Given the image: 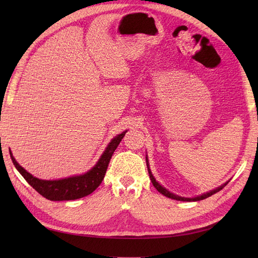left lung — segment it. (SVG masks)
Instances as JSON below:
<instances>
[{
    "label": "left lung",
    "mask_w": 258,
    "mask_h": 258,
    "mask_svg": "<svg viewBox=\"0 0 258 258\" xmlns=\"http://www.w3.org/2000/svg\"><path fill=\"white\" fill-rule=\"evenodd\" d=\"M146 165H147V170H148V174H150V178H151V181H152V183H153V185H154V187L156 189H157L160 194H162L163 196H166V197H168V198H171V199H175V200H179V201H199V200H202V199H206V198H208V197H210V196H212V195H214V194H216L217 191H220L221 189H223L224 187L228 184V182L227 183H225V184H223L222 186H220V187H217V188H215V189H213V190H211V191H208V192H206V194H202L201 196H197V197H194V198H185V197H181V196H177V195H174V194H172V192H170L168 189H166L165 187L163 186H161L157 181H156L155 179V177L153 176V174H152V172H151V169H150V167H148V161H147V157H146Z\"/></svg>",
    "instance_id": "1"
}]
</instances>
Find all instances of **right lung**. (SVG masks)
<instances>
[{
    "instance_id": "1",
    "label": "right lung",
    "mask_w": 258,
    "mask_h": 258,
    "mask_svg": "<svg viewBox=\"0 0 258 258\" xmlns=\"http://www.w3.org/2000/svg\"><path fill=\"white\" fill-rule=\"evenodd\" d=\"M126 132L127 131H123L122 134L112 140L102 156L100 157L97 165L89 170L87 173L68 178L54 179V181H46V179L34 177L32 174L27 172L21 166H19L16 159L13 157L12 152H10V154L14 166L19 171V173L43 197L51 201L75 200L88 196L92 191H95L98 188V186L102 183L108 163H110L115 150L120 143L121 139L126 135Z\"/></svg>"
}]
</instances>
